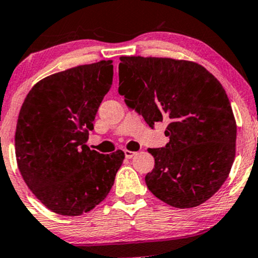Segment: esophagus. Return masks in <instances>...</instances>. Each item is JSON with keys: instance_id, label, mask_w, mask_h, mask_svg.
<instances>
[{"instance_id": "esophagus-1", "label": "esophagus", "mask_w": 258, "mask_h": 258, "mask_svg": "<svg viewBox=\"0 0 258 258\" xmlns=\"http://www.w3.org/2000/svg\"><path fill=\"white\" fill-rule=\"evenodd\" d=\"M136 155V153L135 152H131V150H125V156L127 159H131L132 156H135Z\"/></svg>"}]
</instances>
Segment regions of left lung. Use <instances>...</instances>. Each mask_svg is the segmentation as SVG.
I'll return each mask as SVG.
<instances>
[{
    "label": "left lung",
    "mask_w": 258,
    "mask_h": 258,
    "mask_svg": "<svg viewBox=\"0 0 258 258\" xmlns=\"http://www.w3.org/2000/svg\"><path fill=\"white\" fill-rule=\"evenodd\" d=\"M119 93L146 122L166 121L164 148L148 149L149 190L177 209L199 206L226 182L235 158L236 122L221 82L203 65L156 57H120Z\"/></svg>",
    "instance_id": "8db88e82"
}]
</instances>
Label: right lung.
<instances>
[{"mask_svg": "<svg viewBox=\"0 0 258 258\" xmlns=\"http://www.w3.org/2000/svg\"><path fill=\"white\" fill-rule=\"evenodd\" d=\"M112 60L79 65L38 81L20 108L17 164L32 194L47 209L80 216L105 199L125 153L100 154L86 146L112 84Z\"/></svg>", "mask_w": 258, "mask_h": 258, "instance_id": "add662e5", "label": "right lung"}]
</instances>
